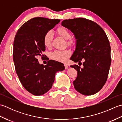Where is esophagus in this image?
<instances>
[{
	"label": "esophagus",
	"instance_id": "34e87169",
	"mask_svg": "<svg viewBox=\"0 0 122 122\" xmlns=\"http://www.w3.org/2000/svg\"><path fill=\"white\" fill-rule=\"evenodd\" d=\"M64 67H65V69H68V68H69L68 66L67 65V64H64Z\"/></svg>",
	"mask_w": 122,
	"mask_h": 122
}]
</instances>
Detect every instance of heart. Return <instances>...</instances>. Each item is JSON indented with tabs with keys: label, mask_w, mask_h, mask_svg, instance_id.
Masks as SVG:
<instances>
[{
	"label": "heart",
	"mask_w": 122,
	"mask_h": 122,
	"mask_svg": "<svg viewBox=\"0 0 122 122\" xmlns=\"http://www.w3.org/2000/svg\"><path fill=\"white\" fill-rule=\"evenodd\" d=\"M56 32L61 37L66 40L67 46H72L74 45V41L70 38L71 34L69 31L64 27H60L56 30ZM52 35L50 31L47 32L44 36L43 43L46 48L50 49L51 46ZM71 51L68 49L63 50H56L50 54V58L59 62H65L71 56Z\"/></svg>",
	"instance_id": "obj_1"
}]
</instances>
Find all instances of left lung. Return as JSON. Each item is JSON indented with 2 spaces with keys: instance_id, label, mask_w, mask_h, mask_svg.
Returning <instances> with one entry per match:
<instances>
[{
  "instance_id": "8db88e82",
  "label": "left lung",
  "mask_w": 122,
  "mask_h": 122,
  "mask_svg": "<svg viewBox=\"0 0 122 122\" xmlns=\"http://www.w3.org/2000/svg\"><path fill=\"white\" fill-rule=\"evenodd\" d=\"M61 24L70 30L76 39V50L70 59L83 66V68L76 64L71 66L77 72L73 81L75 89L83 95L94 94L105 84L110 70L111 46L107 36L97 24L85 18L64 20Z\"/></svg>"
}]
</instances>
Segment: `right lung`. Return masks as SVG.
<instances>
[{"label": "right lung", "mask_w": 122, "mask_h": 122, "mask_svg": "<svg viewBox=\"0 0 122 122\" xmlns=\"http://www.w3.org/2000/svg\"><path fill=\"white\" fill-rule=\"evenodd\" d=\"M60 21L36 17L23 24L15 36L13 59L15 70L25 89L34 95H41L52 86L56 72L65 69L63 63L49 60L46 66L39 64L38 56L42 58L46 50L44 36Z\"/></svg>", "instance_id": "obj_1"}]
</instances>
